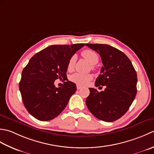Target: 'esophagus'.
I'll use <instances>...</instances> for the list:
<instances>
[{
  "instance_id": "esophagus-1",
  "label": "esophagus",
  "mask_w": 154,
  "mask_h": 154,
  "mask_svg": "<svg viewBox=\"0 0 154 154\" xmlns=\"http://www.w3.org/2000/svg\"><path fill=\"white\" fill-rule=\"evenodd\" d=\"M82 88V86H79V85H77V90H80Z\"/></svg>"
}]
</instances>
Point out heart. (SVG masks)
<instances>
[{"label": "heart", "instance_id": "1", "mask_svg": "<svg viewBox=\"0 0 154 154\" xmlns=\"http://www.w3.org/2000/svg\"><path fill=\"white\" fill-rule=\"evenodd\" d=\"M82 55L83 57L87 60L92 65L96 64L99 60V56L97 53L90 49H86L82 52ZM76 58L75 56H72L70 58L67 65L68 70L70 71L73 70ZM92 79V76L91 74H85L81 73H74L70 76V80L78 85L85 86L89 82V81Z\"/></svg>", "mask_w": 154, "mask_h": 154}]
</instances>
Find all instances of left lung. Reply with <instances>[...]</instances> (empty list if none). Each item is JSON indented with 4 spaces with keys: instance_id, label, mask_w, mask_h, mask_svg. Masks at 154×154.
I'll use <instances>...</instances> for the list:
<instances>
[{
    "instance_id": "8db88e82",
    "label": "left lung",
    "mask_w": 154,
    "mask_h": 154,
    "mask_svg": "<svg viewBox=\"0 0 154 154\" xmlns=\"http://www.w3.org/2000/svg\"><path fill=\"white\" fill-rule=\"evenodd\" d=\"M101 56L103 66L95 86H105L98 92L90 88L86 104L90 112L100 120H118L130 108L137 93V74L130 60L124 52L108 45L86 44Z\"/></svg>"
}]
</instances>
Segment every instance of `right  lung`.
<instances>
[{
	"mask_svg": "<svg viewBox=\"0 0 154 154\" xmlns=\"http://www.w3.org/2000/svg\"><path fill=\"white\" fill-rule=\"evenodd\" d=\"M84 44L52 45L34 54L22 72L19 89L25 108L40 121H48L64 110L76 86L67 80L70 58ZM57 79L66 80L59 88Z\"/></svg>",
	"mask_w": 154,
	"mask_h": 154,
	"instance_id": "1",
	"label": "right lung"
}]
</instances>
